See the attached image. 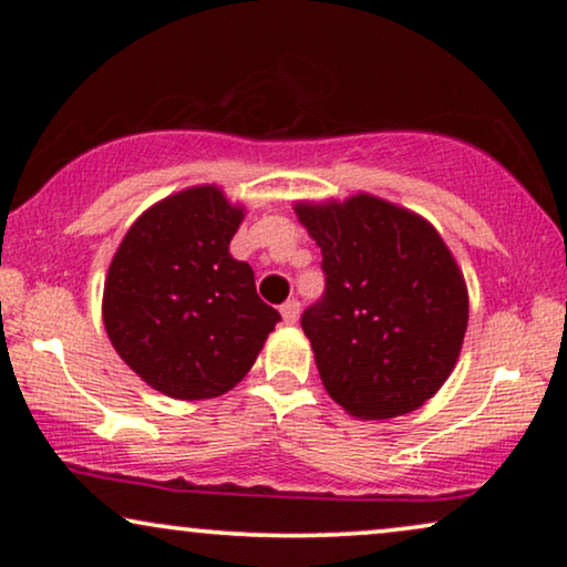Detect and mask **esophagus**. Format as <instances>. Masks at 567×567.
Wrapping results in <instances>:
<instances>
[{"label":"esophagus","mask_w":567,"mask_h":567,"mask_svg":"<svg viewBox=\"0 0 567 567\" xmlns=\"http://www.w3.org/2000/svg\"><path fill=\"white\" fill-rule=\"evenodd\" d=\"M281 317L286 324H297L299 320V301L297 299H289L286 305L281 307Z\"/></svg>","instance_id":"obj_1"}]
</instances>
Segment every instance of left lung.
<instances>
[{
    "label": "left lung",
    "instance_id": "left-lung-1",
    "mask_svg": "<svg viewBox=\"0 0 567 567\" xmlns=\"http://www.w3.org/2000/svg\"><path fill=\"white\" fill-rule=\"evenodd\" d=\"M322 252L324 297L301 315L324 390L359 421L425 405L462 353L467 284L436 227L371 193L297 200Z\"/></svg>",
    "mask_w": 567,
    "mask_h": 567
}]
</instances>
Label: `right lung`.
<instances>
[{
	"mask_svg": "<svg viewBox=\"0 0 567 567\" xmlns=\"http://www.w3.org/2000/svg\"><path fill=\"white\" fill-rule=\"evenodd\" d=\"M245 219L219 185L157 200L131 224L103 289L115 353L152 390L212 400L243 382L281 315L229 243Z\"/></svg>",
	"mask_w": 567,
	"mask_h": 567,
	"instance_id": "right-lung-1",
	"label": "right lung"
}]
</instances>
